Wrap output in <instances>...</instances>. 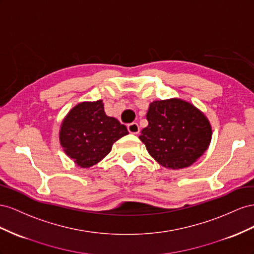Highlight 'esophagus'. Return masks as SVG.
I'll list each match as a JSON object with an SVG mask.
<instances>
[{"mask_svg":"<svg viewBox=\"0 0 254 254\" xmlns=\"http://www.w3.org/2000/svg\"><path fill=\"white\" fill-rule=\"evenodd\" d=\"M127 129H128V132L131 133V134H138L139 131H140L138 123H136V122L129 123V125L127 126Z\"/></svg>","mask_w":254,"mask_h":254,"instance_id":"obj_1","label":"esophagus"}]
</instances>
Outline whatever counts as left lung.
I'll return each instance as SVG.
<instances>
[{"label": "left lung", "instance_id": "8db88e82", "mask_svg": "<svg viewBox=\"0 0 254 254\" xmlns=\"http://www.w3.org/2000/svg\"><path fill=\"white\" fill-rule=\"evenodd\" d=\"M149 125L139 139L149 154L167 169L190 167L203 155L212 140V126L192 103L179 98L153 101Z\"/></svg>", "mask_w": 254, "mask_h": 254}]
</instances>
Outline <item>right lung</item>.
Here are the masks:
<instances>
[{"mask_svg":"<svg viewBox=\"0 0 254 254\" xmlns=\"http://www.w3.org/2000/svg\"><path fill=\"white\" fill-rule=\"evenodd\" d=\"M126 126L104 112L102 100L71 108L60 129V142L75 165L89 168L110 153L114 142L127 135Z\"/></svg>","mask_w":254,"mask_h":254,"instance_id":"obj_1","label":"right lung"}]
</instances>
